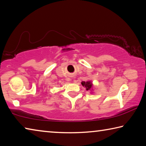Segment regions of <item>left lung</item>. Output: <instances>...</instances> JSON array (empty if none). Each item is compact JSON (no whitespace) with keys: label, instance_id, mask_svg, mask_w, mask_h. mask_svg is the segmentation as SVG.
<instances>
[{"label":"left lung","instance_id":"left-lung-1","mask_svg":"<svg viewBox=\"0 0 146 146\" xmlns=\"http://www.w3.org/2000/svg\"><path fill=\"white\" fill-rule=\"evenodd\" d=\"M81 84H82L83 87H84L86 88V90L87 91L93 90V85L92 82H91V81H87V82L82 81V82H81Z\"/></svg>","mask_w":146,"mask_h":146}]
</instances>
